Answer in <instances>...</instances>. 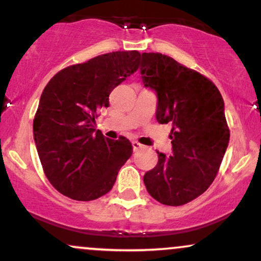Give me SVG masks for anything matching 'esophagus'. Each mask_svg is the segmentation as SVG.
<instances>
[{
  "mask_svg": "<svg viewBox=\"0 0 261 261\" xmlns=\"http://www.w3.org/2000/svg\"><path fill=\"white\" fill-rule=\"evenodd\" d=\"M133 147H134V151H139L143 147L142 145H141L140 142H137V141H133Z\"/></svg>",
  "mask_w": 261,
  "mask_h": 261,
  "instance_id": "34e87169",
  "label": "esophagus"
}]
</instances>
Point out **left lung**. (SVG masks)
Returning a JSON list of instances; mask_svg holds the SVG:
<instances>
[{"instance_id": "8db88e82", "label": "left lung", "mask_w": 261, "mask_h": 261, "mask_svg": "<svg viewBox=\"0 0 261 261\" xmlns=\"http://www.w3.org/2000/svg\"><path fill=\"white\" fill-rule=\"evenodd\" d=\"M140 73L157 95V121L172 124V154L157 152L143 182L163 205H184L207 190L228 147L222 95L205 76L160 53L142 54Z\"/></svg>"}]
</instances>
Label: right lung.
Masks as SVG:
<instances>
[{
    "label": "right lung",
    "instance_id": "right-lung-1",
    "mask_svg": "<svg viewBox=\"0 0 261 261\" xmlns=\"http://www.w3.org/2000/svg\"><path fill=\"white\" fill-rule=\"evenodd\" d=\"M140 56L99 55L64 68L44 88L33 134L45 175L65 196L91 201L106 195L133 154L126 137L110 140L95 131V118L113 89L137 70Z\"/></svg>",
    "mask_w": 261,
    "mask_h": 261
}]
</instances>
